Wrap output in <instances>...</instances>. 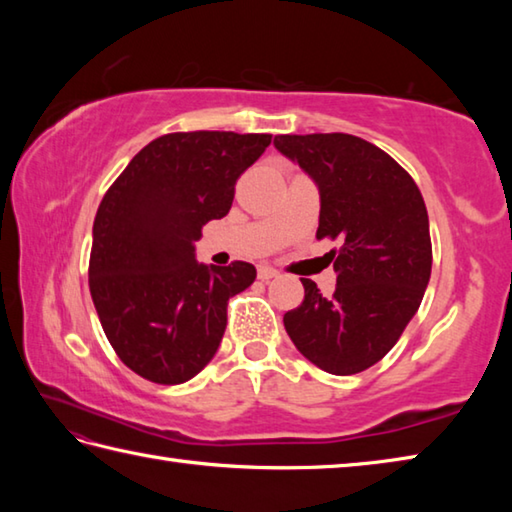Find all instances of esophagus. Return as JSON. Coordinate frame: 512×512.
<instances>
[{
  "label": "esophagus",
  "mask_w": 512,
  "mask_h": 512,
  "mask_svg": "<svg viewBox=\"0 0 512 512\" xmlns=\"http://www.w3.org/2000/svg\"><path fill=\"white\" fill-rule=\"evenodd\" d=\"M257 277L262 282H268V280H273V277H277V271H275V268H271V266H259L257 268Z\"/></svg>",
  "instance_id": "1"
}]
</instances>
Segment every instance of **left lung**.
Here are the masks:
<instances>
[{
    "instance_id": "1",
    "label": "left lung",
    "mask_w": 512,
    "mask_h": 512,
    "mask_svg": "<svg viewBox=\"0 0 512 512\" xmlns=\"http://www.w3.org/2000/svg\"><path fill=\"white\" fill-rule=\"evenodd\" d=\"M273 144L316 180V239L339 241L327 253L334 293L323 296L300 277L305 300L284 314V327L320 370L357 375L400 341L429 284L424 198L409 171L357 135H277Z\"/></svg>"
}]
</instances>
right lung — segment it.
<instances>
[{
    "instance_id": "obj_1",
    "label": "right lung",
    "mask_w": 512,
    "mask_h": 512,
    "mask_svg": "<svg viewBox=\"0 0 512 512\" xmlns=\"http://www.w3.org/2000/svg\"><path fill=\"white\" fill-rule=\"evenodd\" d=\"M268 133L162 135L128 162L94 216L90 293L112 350L153 384H183L219 350L228 300L255 266H203L194 241L230 212L241 173Z\"/></svg>"
}]
</instances>
